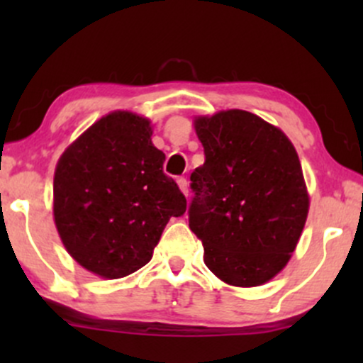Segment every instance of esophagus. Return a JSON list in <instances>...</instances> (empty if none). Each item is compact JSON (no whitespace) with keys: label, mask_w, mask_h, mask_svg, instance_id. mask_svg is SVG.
I'll use <instances>...</instances> for the list:
<instances>
[{"label":"esophagus","mask_w":363,"mask_h":363,"mask_svg":"<svg viewBox=\"0 0 363 363\" xmlns=\"http://www.w3.org/2000/svg\"><path fill=\"white\" fill-rule=\"evenodd\" d=\"M177 184H179V187H181V191H182V193H184V196L189 194V187H187V181H186L184 177H179L177 179Z\"/></svg>","instance_id":"34e87169"}]
</instances>
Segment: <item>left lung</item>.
I'll list each match as a JSON object with an SVG mask.
<instances>
[{
  "mask_svg": "<svg viewBox=\"0 0 363 363\" xmlns=\"http://www.w3.org/2000/svg\"><path fill=\"white\" fill-rule=\"evenodd\" d=\"M205 164L191 174L189 228L205 264L234 286L272 280L295 251L309 211L303 174L281 129L247 111L194 119Z\"/></svg>",
  "mask_w": 363,
  "mask_h": 363,
  "instance_id": "left-lung-1",
  "label": "left lung"
}]
</instances>
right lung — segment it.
I'll return each instance as SVG.
<instances>
[{
  "mask_svg": "<svg viewBox=\"0 0 363 363\" xmlns=\"http://www.w3.org/2000/svg\"><path fill=\"white\" fill-rule=\"evenodd\" d=\"M150 121L111 112L66 148L54 172V222L66 251L102 278H123L152 259L186 198L164 174Z\"/></svg>",
  "mask_w": 363,
  "mask_h": 363,
  "instance_id": "obj_1",
  "label": "right lung"
}]
</instances>
